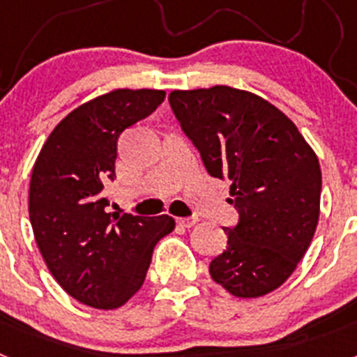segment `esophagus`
<instances>
[{"mask_svg": "<svg viewBox=\"0 0 357 357\" xmlns=\"http://www.w3.org/2000/svg\"><path fill=\"white\" fill-rule=\"evenodd\" d=\"M176 223L181 227H185V229H189V227H193L195 223H198V218L197 216H189V218H176Z\"/></svg>", "mask_w": 357, "mask_h": 357, "instance_id": "34e87169", "label": "esophagus"}]
</instances>
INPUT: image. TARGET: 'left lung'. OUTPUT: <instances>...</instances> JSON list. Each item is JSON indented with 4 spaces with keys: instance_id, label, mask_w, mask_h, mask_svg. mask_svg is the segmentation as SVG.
<instances>
[{
    "instance_id": "8db88e82",
    "label": "left lung",
    "mask_w": 357,
    "mask_h": 357,
    "mask_svg": "<svg viewBox=\"0 0 357 357\" xmlns=\"http://www.w3.org/2000/svg\"><path fill=\"white\" fill-rule=\"evenodd\" d=\"M173 114L211 176L230 182L236 227L209 264L214 282L241 298L284 284L307 252L320 216L321 172L313 148L275 105L229 85L173 91Z\"/></svg>"
}]
</instances>
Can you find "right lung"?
<instances>
[{
  "label": "right lung",
  "instance_id": "add662e5",
  "mask_svg": "<svg viewBox=\"0 0 357 357\" xmlns=\"http://www.w3.org/2000/svg\"><path fill=\"white\" fill-rule=\"evenodd\" d=\"M166 93L116 89L62 119L44 143L30 181L28 213L46 266L66 293L96 309H116L139 291L157 241L175 220L107 213L118 139L150 116Z\"/></svg>",
  "mask_w": 357,
  "mask_h": 357
}]
</instances>
